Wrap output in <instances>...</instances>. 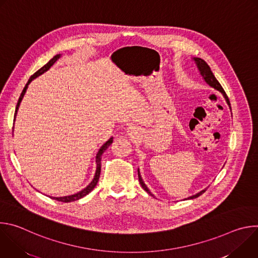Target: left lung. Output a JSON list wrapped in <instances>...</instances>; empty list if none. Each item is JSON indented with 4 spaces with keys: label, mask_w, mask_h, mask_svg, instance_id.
I'll return each mask as SVG.
<instances>
[{
    "label": "left lung",
    "mask_w": 258,
    "mask_h": 258,
    "mask_svg": "<svg viewBox=\"0 0 258 258\" xmlns=\"http://www.w3.org/2000/svg\"><path fill=\"white\" fill-rule=\"evenodd\" d=\"M194 60H195V62H196V64H197V67H198V69H199V71H200V73H201V76L203 77L204 81H205V82H206L210 87L214 88L215 90H217V91H219L220 93H222V94L224 95L225 99L227 100V103L230 105V101H229V98H228V96H227L226 92L224 91L223 87L220 86V84L218 83V81L215 79V77H214V75L212 73V71H211L210 67L208 66V64H207L203 59H201V58H194ZM138 175H139V181H140V183H141L142 188H143L147 193H149L151 196H153V195L151 194V192L148 190V188H147V187H146V185L144 183V181H143V179H142V177H141V175H140V171H139V169H138ZM205 191H206V189H205V190H202L201 192L197 193L196 195H193V196L189 197L188 199H194V198H197V197H199L200 195H202Z\"/></svg>",
    "instance_id": "1"
}]
</instances>
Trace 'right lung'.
<instances>
[{
  "label": "right lung",
  "instance_id": "right-lung-1",
  "mask_svg": "<svg viewBox=\"0 0 258 258\" xmlns=\"http://www.w3.org/2000/svg\"><path fill=\"white\" fill-rule=\"evenodd\" d=\"M59 57H60V55H56V56H54L45 66H43L41 69H39L38 71L36 72H34L33 75L29 78V80H28V82H27V84L25 85V87H24V89H23V91H22V93H21V95H20V97H19V99H18V102H17V105H16V110H15V115H14V117L16 116V113H17V110H18V107H19V104H20V102H21V100H22V98H23V96H24V94H25V91H26V89H27V86L29 85V83L34 79V78H36V77H39V76H41L42 73H44L45 71H47L56 61H57V59H59ZM113 142V140H112V138L111 139H109L102 147L100 148V150H99V152H98V154H97V157H96V162H97V169H96V174H95V177H94V179L91 181V183L90 185L87 187V188H85L83 191H81V192H79V193H77V194H75V195H70V196H65V197H52L53 199H55V200H58V201H60V202H71V201H77V200H79V199H81V198H83V197H85L86 195H88L90 192H92L93 191V189L96 187V185L98 183V180H99V177H100V173H101V158H102V155H103V153L105 152V150L108 148V147L111 145V143Z\"/></svg>",
  "mask_w": 258,
  "mask_h": 258
}]
</instances>
